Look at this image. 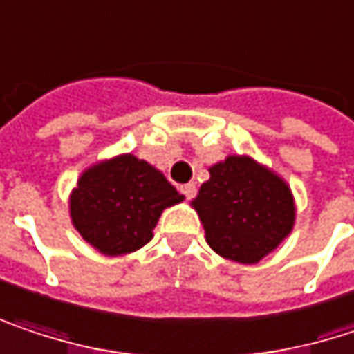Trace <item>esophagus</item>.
Segmentation results:
<instances>
[{
    "label": "esophagus",
    "instance_id": "34e87169",
    "mask_svg": "<svg viewBox=\"0 0 354 354\" xmlns=\"http://www.w3.org/2000/svg\"><path fill=\"white\" fill-rule=\"evenodd\" d=\"M180 192L190 201V198H194V194H196V186L192 184V182H188V184H184V186H180Z\"/></svg>",
    "mask_w": 354,
    "mask_h": 354
}]
</instances>
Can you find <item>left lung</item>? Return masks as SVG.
<instances>
[{"instance_id":"obj_1","label":"left lung","mask_w":354,"mask_h":354,"mask_svg":"<svg viewBox=\"0 0 354 354\" xmlns=\"http://www.w3.org/2000/svg\"><path fill=\"white\" fill-rule=\"evenodd\" d=\"M209 172L192 209L198 212L210 249L245 266L261 261L296 223L288 182L251 156H227Z\"/></svg>"}]
</instances>
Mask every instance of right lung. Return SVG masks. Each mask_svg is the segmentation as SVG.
Segmentation results:
<instances>
[{
  "label": "right lung",
  "instance_id": "1",
  "mask_svg": "<svg viewBox=\"0 0 354 354\" xmlns=\"http://www.w3.org/2000/svg\"><path fill=\"white\" fill-rule=\"evenodd\" d=\"M182 201L158 168L133 153H119L82 172L71 192L68 212L84 241L115 257L151 241L162 212Z\"/></svg>",
  "mask_w": 354,
  "mask_h": 354
}]
</instances>
